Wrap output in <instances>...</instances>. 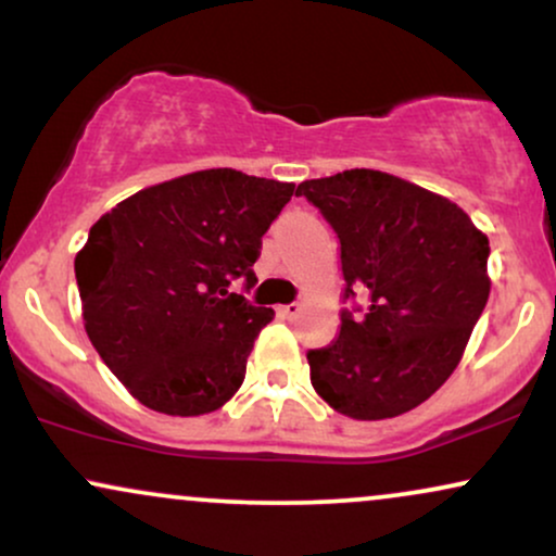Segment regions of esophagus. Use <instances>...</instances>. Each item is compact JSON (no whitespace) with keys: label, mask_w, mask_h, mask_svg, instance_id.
I'll return each instance as SVG.
<instances>
[{"label":"esophagus","mask_w":556,"mask_h":556,"mask_svg":"<svg viewBox=\"0 0 556 556\" xmlns=\"http://www.w3.org/2000/svg\"><path fill=\"white\" fill-rule=\"evenodd\" d=\"M298 313H300V302H290V305H282L279 307V315H282V318H298Z\"/></svg>","instance_id":"34e87169"}]
</instances>
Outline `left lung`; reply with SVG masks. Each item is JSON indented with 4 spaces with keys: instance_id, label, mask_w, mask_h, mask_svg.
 <instances>
[{
    "instance_id": "1",
    "label": "left lung",
    "mask_w": 556,
    "mask_h": 556,
    "mask_svg": "<svg viewBox=\"0 0 556 556\" xmlns=\"http://www.w3.org/2000/svg\"><path fill=\"white\" fill-rule=\"evenodd\" d=\"M294 194L339 238L349 305L339 336L307 351L315 392L356 420L413 410L456 369L488 305V236L446 197L375 168L307 179Z\"/></svg>"
}]
</instances>
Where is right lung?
<instances>
[{
    "label": "right lung",
    "mask_w": 556,
    "mask_h": 556,
    "mask_svg": "<svg viewBox=\"0 0 556 556\" xmlns=\"http://www.w3.org/2000/svg\"><path fill=\"white\" fill-rule=\"evenodd\" d=\"M294 185L207 168L140 189L102 215L76 254L84 328L132 397L166 416L226 405L271 307L254 287L262 236Z\"/></svg>",
    "instance_id": "obj_1"
}]
</instances>
